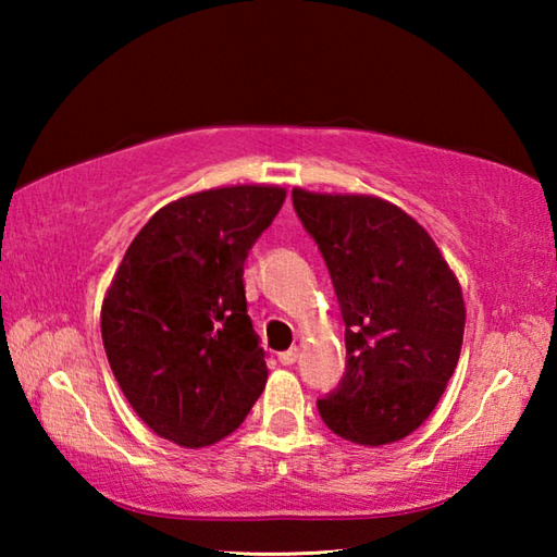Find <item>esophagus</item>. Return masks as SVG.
<instances>
[{
    "label": "esophagus",
    "instance_id": "obj_1",
    "mask_svg": "<svg viewBox=\"0 0 557 557\" xmlns=\"http://www.w3.org/2000/svg\"><path fill=\"white\" fill-rule=\"evenodd\" d=\"M297 356H299V348H297V346H295V348H287V351H282V354H277L282 366H292V363L297 361Z\"/></svg>",
    "mask_w": 557,
    "mask_h": 557
}]
</instances>
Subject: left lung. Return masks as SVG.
Instances as JSON below:
<instances>
[{"mask_svg": "<svg viewBox=\"0 0 557 557\" xmlns=\"http://www.w3.org/2000/svg\"><path fill=\"white\" fill-rule=\"evenodd\" d=\"M346 324V373L317 400L334 435L366 447L408 437L457 369L467 309L430 233L391 201L292 188Z\"/></svg>", "mask_w": 557, "mask_h": 557, "instance_id": "left-lung-1", "label": "left lung"}]
</instances>
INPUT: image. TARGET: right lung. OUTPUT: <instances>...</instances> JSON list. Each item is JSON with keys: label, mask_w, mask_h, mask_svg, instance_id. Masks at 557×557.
Instances as JSON below:
<instances>
[{"label": "right lung", "mask_w": 557, "mask_h": 557, "mask_svg": "<svg viewBox=\"0 0 557 557\" xmlns=\"http://www.w3.org/2000/svg\"><path fill=\"white\" fill-rule=\"evenodd\" d=\"M285 196L238 184L166 203L129 243L102 299V346L122 393L178 447L228 437L265 391L243 262Z\"/></svg>", "instance_id": "1"}]
</instances>
